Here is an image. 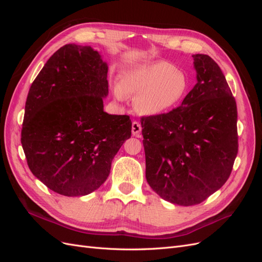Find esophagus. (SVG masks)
I'll return each mask as SVG.
<instances>
[{
    "label": "esophagus",
    "instance_id": "34e87169",
    "mask_svg": "<svg viewBox=\"0 0 262 262\" xmlns=\"http://www.w3.org/2000/svg\"><path fill=\"white\" fill-rule=\"evenodd\" d=\"M141 131H142V126L138 121H133L132 122V134L134 137H140L141 136Z\"/></svg>",
    "mask_w": 262,
    "mask_h": 262
}]
</instances>
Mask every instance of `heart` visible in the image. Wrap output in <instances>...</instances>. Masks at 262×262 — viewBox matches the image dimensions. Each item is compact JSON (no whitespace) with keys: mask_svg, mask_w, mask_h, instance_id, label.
<instances>
[{"mask_svg":"<svg viewBox=\"0 0 262 262\" xmlns=\"http://www.w3.org/2000/svg\"><path fill=\"white\" fill-rule=\"evenodd\" d=\"M123 89L137 95L134 107L140 114L157 115L175 107L188 92V77L167 62H157L131 71L125 75ZM116 96L123 97L121 87Z\"/></svg>","mask_w":262,"mask_h":262,"instance_id":"obj_1","label":"heart"}]
</instances>
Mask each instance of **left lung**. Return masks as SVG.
<instances>
[{
	"label": "left lung",
	"mask_w": 262,
	"mask_h": 262,
	"mask_svg": "<svg viewBox=\"0 0 262 262\" xmlns=\"http://www.w3.org/2000/svg\"><path fill=\"white\" fill-rule=\"evenodd\" d=\"M192 57L198 82L181 105L141 118L148 185L185 207L223 186L238 153L237 106L226 78L209 55Z\"/></svg>",
	"instance_id": "obj_1"
}]
</instances>
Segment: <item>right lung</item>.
Returning a JSON list of instances; mask_svg holds the SVG:
<instances>
[{"label":"right lung","instance_id":"obj_1","mask_svg":"<svg viewBox=\"0 0 262 262\" xmlns=\"http://www.w3.org/2000/svg\"><path fill=\"white\" fill-rule=\"evenodd\" d=\"M107 72L106 62L90 46L66 45L29 89L21 146L30 171L59 194L78 196L98 189L131 137L129 116L104 112Z\"/></svg>","mask_w":262,"mask_h":262}]
</instances>
